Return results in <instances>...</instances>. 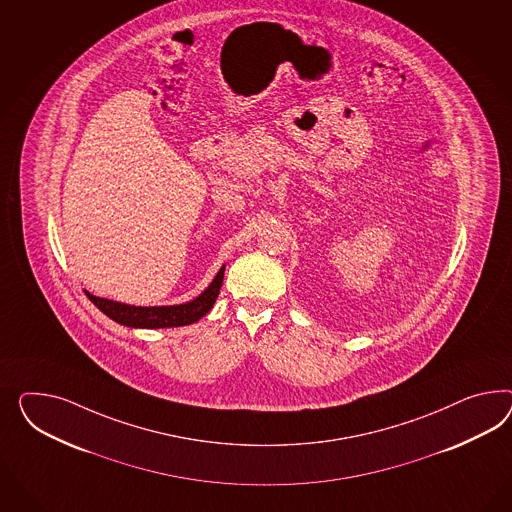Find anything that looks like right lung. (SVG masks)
Returning a JSON list of instances; mask_svg holds the SVG:
<instances>
[{"instance_id": "obj_1", "label": "right lung", "mask_w": 512, "mask_h": 512, "mask_svg": "<svg viewBox=\"0 0 512 512\" xmlns=\"http://www.w3.org/2000/svg\"><path fill=\"white\" fill-rule=\"evenodd\" d=\"M225 266H221L220 272L214 277V281L208 285L201 296H197L192 302L180 305H162V307H136V305L119 304L106 298L93 296L91 292H85L87 298L97 305L98 309L108 315L111 320L125 324L130 328H175V326H188L205 317L220 294L223 283Z\"/></svg>"}]
</instances>
